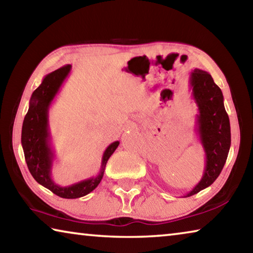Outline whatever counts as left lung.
Returning a JSON list of instances; mask_svg holds the SVG:
<instances>
[{"instance_id": "obj_1", "label": "left lung", "mask_w": 253, "mask_h": 253, "mask_svg": "<svg viewBox=\"0 0 253 253\" xmlns=\"http://www.w3.org/2000/svg\"><path fill=\"white\" fill-rule=\"evenodd\" d=\"M192 96L198 106L196 131L205 153V168L201 181L184 196H192L215 181L225 164L231 145V128L223 95L209 72L192 70Z\"/></svg>"}]
</instances>
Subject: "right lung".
Instances as JSON below:
<instances>
[{"label":"right lung","instance_id":"add662e5","mask_svg":"<svg viewBox=\"0 0 253 253\" xmlns=\"http://www.w3.org/2000/svg\"><path fill=\"white\" fill-rule=\"evenodd\" d=\"M71 70L68 65L46 75L41 84L33 91L30 99L29 110L25 115L21 143H22L25 162L30 173L36 181L63 199H78L92 192L99 185L104 176L105 168L109 157L116 151L119 142L111 143L102 155L100 170L97 176L90 177L68 186H60L51 177L54 153L51 148L49 131V108L57 96L63 81Z\"/></svg>","mask_w":253,"mask_h":253}]
</instances>
